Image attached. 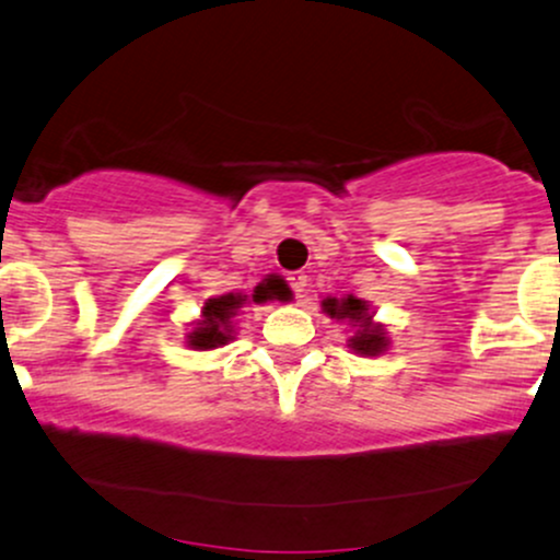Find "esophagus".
<instances>
[{
  "label": "esophagus",
  "mask_w": 560,
  "mask_h": 560,
  "mask_svg": "<svg viewBox=\"0 0 560 560\" xmlns=\"http://www.w3.org/2000/svg\"><path fill=\"white\" fill-rule=\"evenodd\" d=\"M288 282H291L293 293H296L299 299L304 296V291H306V275H304V272H293V275H288Z\"/></svg>",
  "instance_id": "obj_1"
}]
</instances>
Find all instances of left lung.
Returning a JSON list of instances; mask_svg holds the SVG:
<instances>
[{"label": "left lung", "instance_id": "left-lung-1", "mask_svg": "<svg viewBox=\"0 0 560 560\" xmlns=\"http://www.w3.org/2000/svg\"><path fill=\"white\" fill-rule=\"evenodd\" d=\"M323 312L330 314L336 319H347V323L354 328V336L349 338L347 347L360 357H378L388 349L392 338H388L386 325L375 323L373 319V310H370L368 301L357 299V296H328L323 299Z\"/></svg>", "mask_w": 560, "mask_h": 560}]
</instances>
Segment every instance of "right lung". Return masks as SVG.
<instances>
[{
    "label": "right lung",
    "instance_id": "1",
    "mask_svg": "<svg viewBox=\"0 0 560 560\" xmlns=\"http://www.w3.org/2000/svg\"><path fill=\"white\" fill-rule=\"evenodd\" d=\"M280 291H254V296H246V293H224V296L209 299L200 310V319L190 323L192 328L185 336V343L196 351H211L224 347L235 338V317L246 304H264V301L278 299Z\"/></svg>",
    "mask_w": 560,
    "mask_h": 560
}]
</instances>
